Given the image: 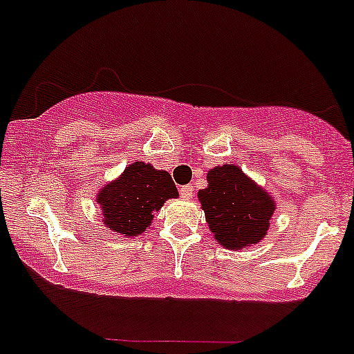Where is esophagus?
Here are the masks:
<instances>
[{"instance_id": "obj_1", "label": "esophagus", "mask_w": 354, "mask_h": 354, "mask_svg": "<svg viewBox=\"0 0 354 354\" xmlns=\"http://www.w3.org/2000/svg\"><path fill=\"white\" fill-rule=\"evenodd\" d=\"M192 185H185V187L180 188V194L183 199H192Z\"/></svg>"}]
</instances>
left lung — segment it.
<instances>
[{"label":"left lung","instance_id":"left-lung-1","mask_svg":"<svg viewBox=\"0 0 354 354\" xmlns=\"http://www.w3.org/2000/svg\"><path fill=\"white\" fill-rule=\"evenodd\" d=\"M207 183L199 190V201L214 239L230 250L260 243L276 207L267 192L237 166L214 167Z\"/></svg>","mask_w":354,"mask_h":354}]
</instances>
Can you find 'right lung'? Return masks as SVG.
<instances>
[{"label": "right lung", "instance_id": "1", "mask_svg": "<svg viewBox=\"0 0 354 354\" xmlns=\"http://www.w3.org/2000/svg\"><path fill=\"white\" fill-rule=\"evenodd\" d=\"M171 197H178V190L167 171L134 162L117 181L102 188L97 203L108 229L131 237L143 232L153 220L155 211Z\"/></svg>", "mask_w": 354, "mask_h": 354}]
</instances>
